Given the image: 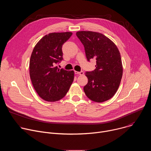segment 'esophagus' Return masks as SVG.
<instances>
[{"label": "esophagus", "mask_w": 151, "mask_h": 151, "mask_svg": "<svg viewBox=\"0 0 151 151\" xmlns=\"http://www.w3.org/2000/svg\"><path fill=\"white\" fill-rule=\"evenodd\" d=\"M75 73L77 74V75H83V72L82 71L81 72H77V71H75Z\"/></svg>", "instance_id": "esophagus-1"}]
</instances>
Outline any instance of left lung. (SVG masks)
I'll return each instance as SVG.
<instances>
[{"instance_id":"1","label":"left lung","mask_w":151,"mask_h":151,"mask_svg":"<svg viewBox=\"0 0 151 151\" xmlns=\"http://www.w3.org/2000/svg\"><path fill=\"white\" fill-rule=\"evenodd\" d=\"M85 48L88 61L96 60V68L87 72L88 83L83 91L88 99L101 103L111 99L117 91L122 76L120 52L114 43L104 35L91 31L76 32Z\"/></svg>"}]
</instances>
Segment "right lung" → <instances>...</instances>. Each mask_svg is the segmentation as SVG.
Segmentation results:
<instances>
[{"mask_svg": "<svg viewBox=\"0 0 151 151\" xmlns=\"http://www.w3.org/2000/svg\"><path fill=\"white\" fill-rule=\"evenodd\" d=\"M72 32L51 33L37 43L30 62V76L33 87L40 98L57 101L68 92L74 79V71L59 69L56 64L63 60L62 46Z\"/></svg>", "mask_w": 151, "mask_h": 151, "instance_id": "right-lung-1", "label": "right lung"}]
</instances>
